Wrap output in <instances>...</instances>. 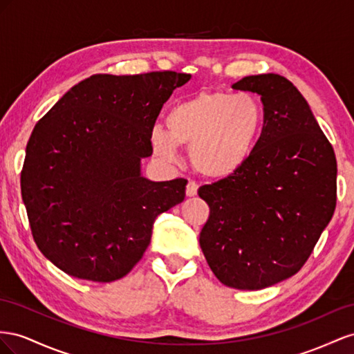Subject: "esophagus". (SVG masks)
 I'll list each match as a JSON object with an SVG mask.
<instances>
[{
	"label": "esophagus",
	"mask_w": 354,
	"mask_h": 354,
	"mask_svg": "<svg viewBox=\"0 0 354 354\" xmlns=\"http://www.w3.org/2000/svg\"><path fill=\"white\" fill-rule=\"evenodd\" d=\"M197 191H198V185L194 183V180H188L187 189H185L187 196L188 197H194V196H197Z\"/></svg>",
	"instance_id": "1"
}]
</instances>
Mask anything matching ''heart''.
Here are the masks:
<instances>
[{"instance_id": "b5f03b06", "label": "heart", "mask_w": 354, "mask_h": 354, "mask_svg": "<svg viewBox=\"0 0 354 354\" xmlns=\"http://www.w3.org/2000/svg\"><path fill=\"white\" fill-rule=\"evenodd\" d=\"M264 121V108L257 97L203 90L167 111L166 130L156 127L151 145L167 160L176 157L179 147L189 148V160L198 174L225 179L249 163Z\"/></svg>"}]
</instances>
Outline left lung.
<instances>
[{
  "label": "left lung",
  "instance_id": "left-lung-1",
  "mask_svg": "<svg viewBox=\"0 0 354 354\" xmlns=\"http://www.w3.org/2000/svg\"><path fill=\"white\" fill-rule=\"evenodd\" d=\"M233 88L261 96L264 130L237 175L198 189L210 207L200 248L221 283L258 290L306 264L337 205V160L298 88L277 74Z\"/></svg>",
  "mask_w": 354,
  "mask_h": 354
}]
</instances>
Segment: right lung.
Returning <instances> with one entry per match:
<instances>
[{"label":"right lung","mask_w":354,"mask_h":354,"mask_svg":"<svg viewBox=\"0 0 354 354\" xmlns=\"http://www.w3.org/2000/svg\"><path fill=\"white\" fill-rule=\"evenodd\" d=\"M189 74H96L35 124L20 175L41 254L66 274L106 283L147 250L156 218L185 198L187 180L140 171L163 104Z\"/></svg>","instance_id":"add662e5"}]
</instances>
